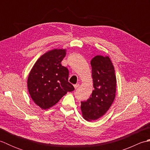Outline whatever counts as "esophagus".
Instances as JSON below:
<instances>
[{"label": "esophagus", "instance_id": "obj_1", "mask_svg": "<svg viewBox=\"0 0 150 150\" xmlns=\"http://www.w3.org/2000/svg\"><path fill=\"white\" fill-rule=\"evenodd\" d=\"M79 86V84H75V85H74V88H75V89H77Z\"/></svg>", "mask_w": 150, "mask_h": 150}]
</instances>
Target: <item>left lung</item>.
Listing matches in <instances>:
<instances>
[{
	"label": "left lung",
	"instance_id": "1",
	"mask_svg": "<svg viewBox=\"0 0 150 150\" xmlns=\"http://www.w3.org/2000/svg\"><path fill=\"white\" fill-rule=\"evenodd\" d=\"M94 90L91 97L81 101L82 116L88 120H95L106 113L115 97L116 77L108 57L97 55L91 60Z\"/></svg>",
	"mask_w": 150,
	"mask_h": 150
}]
</instances>
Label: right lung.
Masks as SVG:
<instances>
[{
	"label": "right lung",
	"instance_id": "obj_1",
	"mask_svg": "<svg viewBox=\"0 0 150 150\" xmlns=\"http://www.w3.org/2000/svg\"><path fill=\"white\" fill-rule=\"evenodd\" d=\"M66 50H53L37 60L28 76V88L34 103L43 110L56 104L75 90L68 82L69 71L61 65Z\"/></svg>",
	"mask_w": 150,
	"mask_h": 150
}]
</instances>
